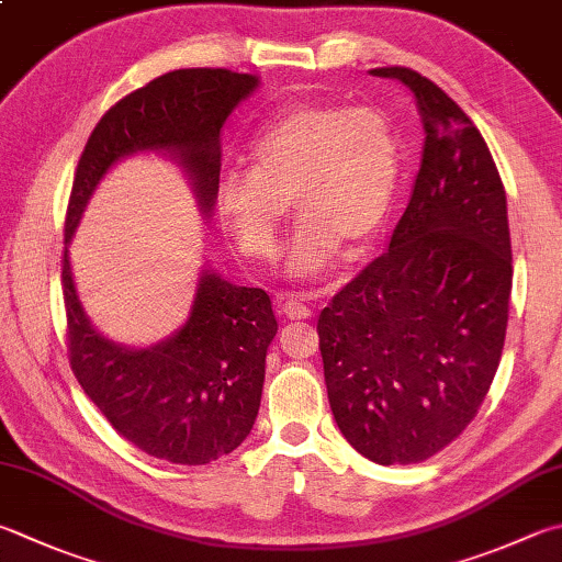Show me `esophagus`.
Wrapping results in <instances>:
<instances>
[{
	"mask_svg": "<svg viewBox=\"0 0 562 562\" xmlns=\"http://www.w3.org/2000/svg\"><path fill=\"white\" fill-rule=\"evenodd\" d=\"M315 299L313 293H293V291H283L279 293L273 303H277L279 313H283L285 317H291V321H305V317H311V301Z\"/></svg>",
	"mask_w": 562,
	"mask_h": 562,
	"instance_id": "34e87169",
	"label": "esophagus"
}]
</instances>
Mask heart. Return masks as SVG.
<instances>
[{"instance_id": "b5f03b06", "label": "heart", "mask_w": 562, "mask_h": 562, "mask_svg": "<svg viewBox=\"0 0 562 562\" xmlns=\"http://www.w3.org/2000/svg\"><path fill=\"white\" fill-rule=\"evenodd\" d=\"M251 168H225L217 207L241 254L277 257L291 203L301 217L289 249L291 277L333 267L340 241L372 239L394 195L398 136L372 104L295 102L273 114L249 146Z\"/></svg>"}]
</instances>
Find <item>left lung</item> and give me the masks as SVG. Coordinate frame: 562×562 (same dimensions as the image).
Returning a JSON list of instances; mask_svg holds the SVG:
<instances>
[{
	"instance_id": "obj_1",
	"label": "left lung",
	"mask_w": 562,
	"mask_h": 562,
	"mask_svg": "<svg viewBox=\"0 0 562 562\" xmlns=\"http://www.w3.org/2000/svg\"><path fill=\"white\" fill-rule=\"evenodd\" d=\"M413 92L426 144L389 251L321 313L337 428L376 464L432 458L477 416L499 367L512 295L506 193L477 126L436 82L376 68Z\"/></svg>"
}]
</instances>
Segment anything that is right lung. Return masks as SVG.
<instances>
[{
  "label": "right lung",
  "mask_w": 562,
  "mask_h": 562,
  "mask_svg": "<svg viewBox=\"0 0 562 562\" xmlns=\"http://www.w3.org/2000/svg\"><path fill=\"white\" fill-rule=\"evenodd\" d=\"M257 85V76L227 68L166 72L102 114L72 178L60 273L72 374L122 438L176 464H207L249 436L279 330L269 295L205 269L186 323L161 342L130 347L94 330L85 315L68 241L102 176L136 151L176 158L207 215L217 198L222 124Z\"/></svg>",
  "instance_id": "obj_1"
}]
</instances>
